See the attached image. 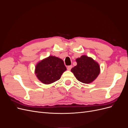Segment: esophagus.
Listing matches in <instances>:
<instances>
[{"instance_id": "34e87169", "label": "esophagus", "mask_w": 128, "mask_h": 128, "mask_svg": "<svg viewBox=\"0 0 128 128\" xmlns=\"http://www.w3.org/2000/svg\"><path fill=\"white\" fill-rule=\"evenodd\" d=\"M72 68V66H69L67 67V69L68 70H70Z\"/></svg>"}]
</instances>
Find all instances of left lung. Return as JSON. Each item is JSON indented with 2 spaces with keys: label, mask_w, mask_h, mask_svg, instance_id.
<instances>
[{
  "label": "left lung",
  "mask_w": 128,
  "mask_h": 128,
  "mask_svg": "<svg viewBox=\"0 0 128 128\" xmlns=\"http://www.w3.org/2000/svg\"><path fill=\"white\" fill-rule=\"evenodd\" d=\"M77 65L71 69L77 80L83 83L92 82L99 75L100 70L99 64L92 58L82 56L76 60Z\"/></svg>",
  "instance_id": "obj_1"
}]
</instances>
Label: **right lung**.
<instances>
[{
  "label": "right lung",
  "mask_w": 128,
  "mask_h": 128,
  "mask_svg": "<svg viewBox=\"0 0 128 128\" xmlns=\"http://www.w3.org/2000/svg\"><path fill=\"white\" fill-rule=\"evenodd\" d=\"M66 70L62 60L55 56H49L36 64L34 72L41 82L49 84L59 80Z\"/></svg>",
  "instance_id": "right-lung-1"
}]
</instances>
